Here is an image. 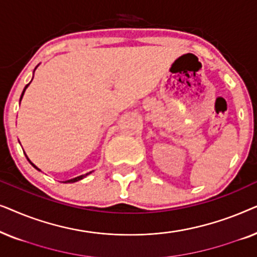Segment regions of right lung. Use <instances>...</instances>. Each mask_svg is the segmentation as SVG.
Returning <instances> with one entry per match:
<instances>
[{
  "instance_id": "add662e5",
  "label": "right lung",
  "mask_w": 257,
  "mask_h": 257,
  "mask_svg": "<svg viewBox=\"0 0 257 257\" xmlns=\"http://www.w3.org/2000/svg\"><path fill=\"white\" fill-rule=\"evenodd\" d=\"M36 68H37V66H36ZM36 68H35V70H36ZM30 83H31V82H30ZM30 83H29V84H30ZM29 84H27V85H26V87H24V90H23V92H22V96H21V99H22L23 94H24V92H26L27 87H28V86H29ZM21 99H20V101H21ZM27 159H28V157H27ZM28 160H29V159H28ZM29 163H30L31 165H33V166H34L35 168H36V170H37V171H41V170H40V168H37L36 166H35V165H34L33 163H31V161H30V160H29ZM90 173H92V172H89V173H86V174L79 175V177H77V178L70 179V180H66V181H64V182H65V184H71V182H76V181H79V180H82V179H83V178H85V177H86V175H89Z\"/></svg>"
}]
</instances>
